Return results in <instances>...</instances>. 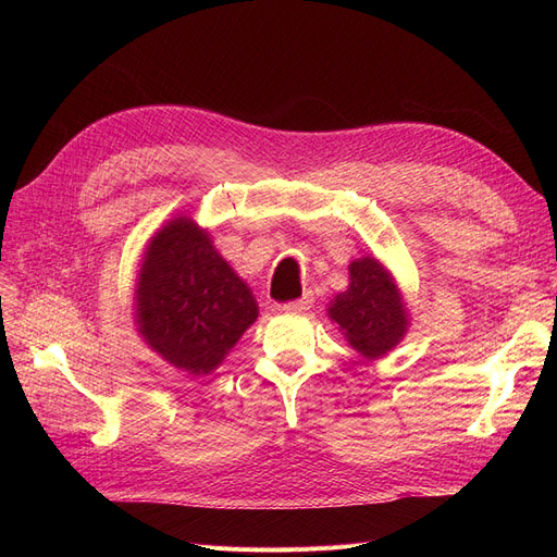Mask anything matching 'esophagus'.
Wrapping results in <instances>:
<instances>
[{
    "label": "esophagus",
    "instance_id": "1",
    "mask_svg": "<svg viewBox=\"0 0 557 557\" xmlns=\"http://www.w3.org/2000/svg\"><path fill=\"white\" fill-rule=\"evenodd\" d=\"M311 295L307 293L305 297H299V299H295V301H288V305H283L281 307V311H285V313H305V311H309V307H311Z\"/></svg>",
    "mask_w": 557,
    "mask_h": 557
}]
</instances>
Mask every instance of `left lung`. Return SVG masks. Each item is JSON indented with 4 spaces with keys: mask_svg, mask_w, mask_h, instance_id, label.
<instances>
[{
    "mask_svg": "<svg viewBox=\"0 0 557 557\" xmlns=\"http://www.w3.org/2000/svg\"><path fill=\"white\" fill-rule=\"evenodd\" d=\"M327 315L364 360L395 350L411 325L401 288L374 256L348 264V288L330 299Z\"/></svg>",
    "mask_w": 557,
    "mask_h": 557,
    "instance_id": "left-lung-1",
    "label": "left lung"
}]
</instances>
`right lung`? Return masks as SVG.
Here are the masks:
<instances>
[{
	"instance_id": "right-lung-1",
	"label": "right lung",
	"mask_w": 557,
	"mask_h": 557,
	"mask_svg": "<svg viewBox=\"0 0 557 557\" xmlns=\"http://www.w3.org/2000/svg\"><path fill=\"white\" fill-rule=\"evenodd\" d=\"M134 288L141 342L197 379L223 364L260 313L248 283L193 215L172 218L148 239Z\"/></svg>"
}]
</instances>
